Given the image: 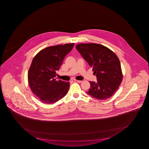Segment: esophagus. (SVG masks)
<instances>
[{"label":"esophagus","mask_w":149,"mask_h":149,"mask_svg":"<svg viewBox=\"0 0 149 149\" xmlns=\"http://www.w3.org/2000/svg\"><path fill=\"white\" fill-rule=\"evenodd\" d=\"M72 81L73 82H78V83H81L82 82V81H80V80H75V79H73Z\"/></svg>","instance_id":"esophagus-1"}]
</instances>
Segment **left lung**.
I'll return each instance as SVG.
<instances>
[{
  "label": "left lung",
  "instance_id": "8db88e82",
  "mask_svg": "<svg viewBox=\"0 0 149 149\" xmlns=\"http://www.w3.org/2000/svg\"><path fill=\"white\" fill-rule=\"evenodd\" d=\"M76 48L96 74L97 82L90 81L86 93L100 100L109 98L116 92L123 80L120 61L116 54L104 46L79 44Z\"/></svg>",
  "mask_w": 149,
  "mask_h": 149
}]
</instances>
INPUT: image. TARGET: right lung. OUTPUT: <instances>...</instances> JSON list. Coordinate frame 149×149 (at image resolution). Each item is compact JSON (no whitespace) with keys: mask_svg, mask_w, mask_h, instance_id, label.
<instances>
[{"mask_svg":"<svg viewBox=\"0 0 149 149\" xmlns=\"http://www.w3.org/2000/svg\"><path fill=\"white\" fill-rule=\"evenodd\" d=\"M74 43L50 46L40 51L34 57L28 72L31 90L44 103L53 104L68 93L70 83L56 80L64 58L73 48Z\"/></svg>","mask_w":149,"mask_h":149,"instance_id":"obj_1","label":"right lung"}]
</instances>
